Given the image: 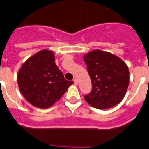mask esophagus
<instances>
[{
    "instance_id": "obj_1",
    "label": "esophagus",
    "mask_w": 149,
    "mask_h": 149,
    "mask_svg": "<svg viewBox=\"0 0 149 149\" xmlns=\"http://www.w3.org/2000/svg\"><path fill=\"white\" fill-rule=\"evenodd\" d=\"M73 81H74V84H76V85H77V84H78V79H73Z\"/></svg>"
}]
</instances>
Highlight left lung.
I'll return each instance as SVG.
<instances>
[{
  "label": "left lung",
  "instance_id": "left-lung-1",
  "mask_svg": "<svg viewBox=\"0 0 149 149\" xmlns=\"http://www.w3.org/2000/svg\"><path fill=\"white\" fill-rule=\"evenodd\" d=\"M84 61L92 82V90L84 96L92 107L109 109L124 98L129 81V68L123 60L109 52L95 50Z\"/></svg>",
  "mask_w": 149,
  "mask_h": 149
}]
</instances>
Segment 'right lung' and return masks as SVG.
Returning a JSON list of instances; mask_svg holds the SVG:
<instances>
[{
  "label": "right lung",
  "mask_w": 149,
  "mask_h": 149,
  "mask_svg": "<svg viewBox=\"0 0 149 149\" xmlns=\"http://www.w3.org/2000/svg\"><path fill=\"white\" fill-rule=\"evenodd\" d=\"M73 81H67L55 64L51 51L42 50L24 62L17 74V84L26 101L46 109L60 99Z\"/></svg>",
  "instance_id": "add662e5"
}]
</instances>
